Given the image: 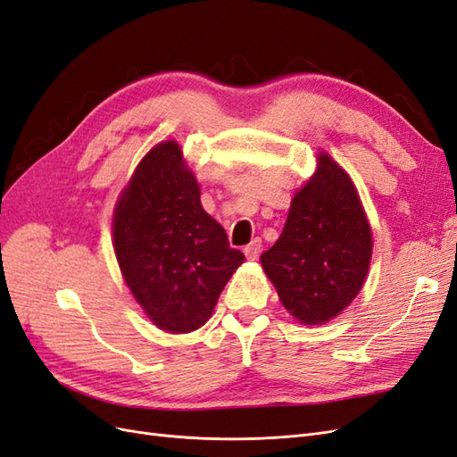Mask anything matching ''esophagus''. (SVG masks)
I'll list each match as a JSON object with an SVG mask.
<instances>
[{
    "label": "esophagus",
    "instance_id": "34e87169",
    "mask_svg": "<svg viewBox=\"0 0 457 457\" xmlns=\"http://www.w3.org/2000/svg\"><path fill=\"white\" fill-rule=\"evenodd\" d=\"M261 250H262V242L259 238H255V240H252L250 244L244 247V253H245V257L250 259V261H255L259 257Z\"/></svg>",
    "mask_w": 457,
    "mask_h": 457
}]
</instances>
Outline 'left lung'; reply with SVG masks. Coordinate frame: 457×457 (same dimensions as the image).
Wrapping results in <instances>:
<instances>
[{"mask_svg":"<svg viewBox=\"0 0 457 457\" xmlns=\"http://www.w3.org/2000/svg\"><path fill=\"white\" fill-rule=\"evenodd\" d=\"M371 259V228L356 187L334 158L297 190L276 244L261 255L282 305L303 324H326L361 292Z\"/></svg>","mask_w":457,"mask_h":457,"instance_id":"1","label":"left lung"}]
</instances>
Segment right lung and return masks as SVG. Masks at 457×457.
<instances>
[{
  "label": "right lung",
  "mask_w": 457,
  "mask_h": 457,
  "mask_svg": "<svg viewBox=\"0 0 457 457\" xmlns=\"http://www.w3.org/2000/svg\"><path fill=\"white\" fill-rule=\"evenodd\" d=\"M114 252L133 297L160 329L188 334L207 322L244 262L207 215L200 185L175 141L139 162L116 204Z\"/></svg>",
  "instance_id": "add662e5"
}]
</instances>
